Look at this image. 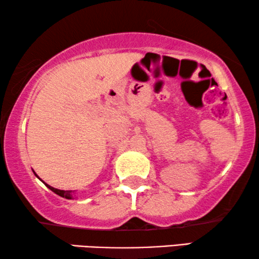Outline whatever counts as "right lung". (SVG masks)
Returning <instances> with one entry per match:
<instances>
[{"mask_svg":"<svg viewBox=\"0 0 259 259\" xmlns=\"http://www.w3.org/2000/svg\"><path fill=\"white\" fill-rule=\"evenodd\" d=\"M36 175V174H35ZM36 176H37V175H36ZM46 184V183H45ZM47 187H48L50 190L52 191H54L55 192V194H57L58 196H61V197H63V198H67V199H71L72 198V192L71 191H69V190H58V189H55V188H53V187H50V185H48V184H46Z\"/></svg>","mask_w":259,"mask_h":259,"instance_id":"obj_1","label":"right lung"}]
</instances>
